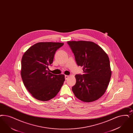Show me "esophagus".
<instances>
[{
	"mask_svg": "<svg viewBox=\"0 0 133 133\" xmlns=\"http://www.w3.org/2000/svg\"><path fill=\"white\" fill-rule=\"evenodd\" d=\"M69 76H68V75H65V79L66 80V79H67L68 78H69Z\"/></svg>",
	"mask_w": 133,
	"mask_h": 133,
	"instance_id": "34e87169",
	"label": "esophagus"
}]
</instances>
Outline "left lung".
I'll return each mask as SVG.
<instances>
[{"label":"left lung","instance_id":"8db88e82","mask_svg":"<svg viewBox=\"0 0 133 133\" xmlns=\"http://www.w3.org/2000/svg\"><path fill=\"white\" fill-rule=\"evenodd\" d=\"M78 66L83 74L75 76L76 83L72 89L80 100L91 102L99 99L105 92L111 72L110 60L101 47L90 41L67 42Z\"/></svg>","mask_w":133,"mask_h":133}]
</instances>
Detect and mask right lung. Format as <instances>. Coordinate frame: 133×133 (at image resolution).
I'll return each instance as SVG.
<instances>
[{"mask_svg":"<svg viewBox=\"0 0 133 133\" xmlns=\"http://www.w3.org/2000/svg\"><path fill=\"white\" fill-rule=\"evenodd\" d=\"M62 43L39 42L30 47L22 59L21 76L24 86L35 99L49 101L59 91L65 81L64 75L49 72L56 51Z\"/></svg>","mask_w":133,"mask_h":133,"instance_id":"right-lung-1","label":"right lung"}]
</instances>
